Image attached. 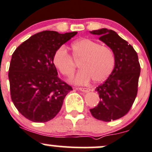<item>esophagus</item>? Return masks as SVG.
<instances>
[{
	"label": "esophagus",
	"instance_id": "34e87169",
	"mask_svg": "<svg viewBox=\"0 0 152 152\" xmlns=\"http://www.w3.org/2000/svg\"><path fill=\"white\" fill-rule=\"evenodd\" d=\"M77 89H79V90H80L81 92H89V90H90V89L88 88H84V87H80V88H78Z\"/></svg>",
	"mask_w": 152,
	"mask_h": 152
}]
</instances>
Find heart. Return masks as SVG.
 Segmentation results:
<instances>
[{"label": "heart", "instance_id": "b5f03b06", "mask_svg": "<svg viewBox=\"0 0 152 152\" xmlns=\"http://www.w3.org/2000/svg\"><path fill=\"white\" fill-rule=\"evenodd\" d=\"M71 49L73 60L80 62L81 70L72 79L75 84H87L91 79L95 83L102 82L114 69V53L106 46H100L89 38H81L72 44ZM73 60L64 46L59 47L54 54V65L67 77H71L76 69Z\"/></svg>", "mask_w": 152, "mask_h": 152}]
</instances>
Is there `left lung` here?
<instances>
[{"label":"left lung","mask_w":152,"mask_h":152,"mask_svg":"<svg viewBox=\"0 0 152 152\" xmlns=\"http://www.w3.org/2000/svg\"><path fill=\"white\" fill-rule=\"evenodd\" d=\"M89 33L100 36L99 40L106 44L114 55L112 72L107 80L95 89L100 102L90 109L95 119L111 122L124 116L135 101L140 72L138 57L133 47L114 30L102 28Z\"/></svg>","instance_id":"8db88e82"}]
</instances>
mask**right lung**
<instances>
[{"label": "right lung", "instance_id": "add662e5", "mask_svg": "<svg viewBox=\"0 0 152 152\" xmlns=\"http://www.w3.org/2000/svg\"><path fill=\"white\" fill-rule=\"evenodd\" d=\"M77 32L45 30L24 41L13 53L9 79L11 97L17 109L34 122H46L58 114L72 87L61 81L53 63L59 47Z\"/></svg>", "mask_w": 152, "mask_h": 152}]
</instances>
